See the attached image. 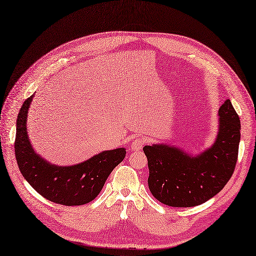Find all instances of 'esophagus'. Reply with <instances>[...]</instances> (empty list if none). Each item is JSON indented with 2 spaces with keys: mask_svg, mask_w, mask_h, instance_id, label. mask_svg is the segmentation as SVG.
I'll return each instance as SVG.
<instances>
[{
  "mask_svg": "<svg viewBox=\"0 0 256 256\" xmlns=\"http://www.w3.org/2000/svg\"><path fill=\"white\" fill-rule=\"evenodd\" d=\"M146 142H147L146 138H134V140L132 142H131L130 147H131V148H132L134 150H142L143 145H144Z\"/></svg>",
  "mask_w": 256,
  "mask_h": 256,
  "instance_id": "obj_1",
  "label": "esophagus"
}]
</instances>
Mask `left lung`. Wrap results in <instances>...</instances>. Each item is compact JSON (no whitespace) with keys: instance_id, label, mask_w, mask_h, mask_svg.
Here are the masks:
<instances>
[{"instance_id":"1","label":"left lung","mask_w":256,"mask_h":256,"mask_svg":"<svg viewBox=\"0 0 256 256\" xmlns=\"http://www.w3.org/2000/svg\"><path fill=\"white\" fill-rule=\"evenodd\" d=\"M219 132L196 156L166 144L144 146L154 198L172 207H193L219 193L234 173L240 142L239 116L226 99L218 112Z\"/></svg>"}]
</instances>
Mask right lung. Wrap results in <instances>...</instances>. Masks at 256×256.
<instances>
[{
  "label": "right lung",
  "instance_id": "1",
  "mask_svg": "<svg viewBox=\"0 0 256 256\" xmlns=\"http://www.w3.org/2000/svg\"><path fill=\"white\" fill-rule=\"evenodd\" d=\"M33 97L23 102L17 118L14 154L21 174L40 196L53 203L79 206L92 202L113 168L125 158L126 150H106L70 166L50 164L34 152L28 138L26 118Z\"/></svg>",
  "mask_w": 256,
  "mask_h": 256
}]
</instances>
